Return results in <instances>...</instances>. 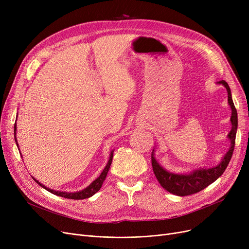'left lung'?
<instances>
[{
  "instance_id": "8db88e82",
  "label": "left lung",
  "mask_w": 249,
  "mask_h": 249,
  "mask_svg": "<svg viewBox=\"0 0 249 249\" xmlns=\"http://www.w3.org/2000/svg\"><path fill=\"white\" fill-rule=\"evenodd\" d=\"M218 84L223 85L228 93V104L232 110L230 121L232 124L231 131L228 134V138L230 140V148L227 151V153L224 155V158L222 159V161L211 168H199L196 171L192 172L191 174H174L169 173L166 169H164L159 161L154 158V149L151 153V163L153 173L160 181V186L165 189L167 192L172 193L174 195L179 196V197H184V196H189L198 193L205 188H207L209 185H211L219 177L222 176L226 169L234 150L235 145V137H236V131H237V111L235 109L234 103L231 97V90L228 86V84L225 81H220Z\"/></svg>"
}]
</instances>
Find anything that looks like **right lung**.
<instances>
[{
	"instance_id": "obj_1",
	"label": "right lung",
	"mask_w": 249,
	"mask_h": 249,
	"mask_svg": "<svg viewBox=\"0 0 249 249\" xmlns=\"http://www.w3.org/2000/svg\"><path fill=\"white\" fill-rule=\"evenodd\" d=\"M16 123H15V126H14V134L16 135ZM15 141L17 143V139H16V136H15ZM18 146V144H17ZM19 147V146H18ZM113 153H114V150L111 151L110 153V159H109V161L107 163V165L105 166V168L103 169V172L101 173V175L99 176V178H97L91 184L87 187L86 189L80 191V192H75V193H69V192H59V191H53V190H50L49 188L45 187L44 185H42L41 182H39L37 179H35L34 178V180L37 182V184L39 186H41L42 188H44L45 190H47L48 192H50L51 194H54L56 196H59V197H62V198H67V199H72V200H84V199H87V198H89L91 197V196L95 195L102 187L103 182L105 180V178H106L107 177V174L109 172V168H110V165L112 163V160H113Z\"/></svg>"
}]
</instances>
